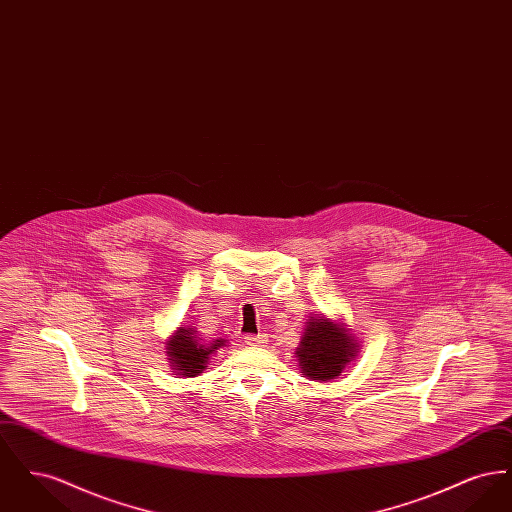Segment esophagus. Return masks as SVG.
<instances>
[{
  "instance_id": "34e87169",
  "label": "esophagus",
  "mask_w": 512,
  "mask_h": 512,
  "mask_svg": "<svg viewBox=\"0 0 512 512\" xmlns=\"http://www.w3.org/2000/svg\"><path fill=\"white\" fill-rule=\"evenodd\" d=\"M245 345H263L267 338L265 336H255V334H245Z\"/></svg>"
}]
</instances>
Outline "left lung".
<instances>
[{
  "mask_svg": "<svg viewBox=\"0 0 512 512\" xmlns=\"http://www.w3.org/2000/svg\"><path fill=\"white\" fill-rule=\"evenodd\" d=\"M355 341L328 318H311L305 336L297 347V361L305 376L313 380H332L355 357Z\"/></svg>",
  "mask_w": 512,
  "mask_h": 512,
  "instance_id": "8db88e82",
  "label": "left lung"
}]
</instances>
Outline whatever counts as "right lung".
Returning a JSON list of instances; mask_svg holds the SVG:
<instances>
[{"label": "right lung", "mask_w": 512, "mask_h": 512, "mask_svg": "<svg viewBox=\"0 0 512 512\" xmlns=\"http://www.w3.org/2000/svg\"><path fill=\"white\" fill-rule=\"evenodd\" d=\"M220 345H224V341L217 340L211 345H203L195 338L192 328H180L176 336H172L167 343V353L171 357L174 370H180V374L184 376H197L207 365L209 355Z\"/></svg>", "instance_id": "right-lung-1"}]
</instances>
